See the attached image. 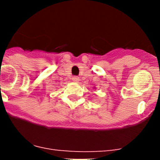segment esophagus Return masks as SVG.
I'll return each mask as SVG.
<instances>
[{
    "instance_id": "1",
    "label": "esophagus",
    "mask_w": 160,
    "mask_h": 160,
    "mask_svg": "<svg viewBox=\"0 0 160 160\" xmlns=\"http://www.w3.org/2000/svg\"><path fill=\"white\" fill-rule=\"evenodd\" d=\"M72 79H73V81L74 82H79V78L77 77V76H73V77L72 78Z\"/></svg>"
}]
</instances>
